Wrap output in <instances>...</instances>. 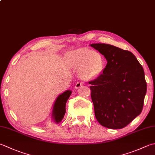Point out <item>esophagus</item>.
Returning <instances> with one entry per match:
<instances>
[{
	"label": "esophagus",
	"mask_w": 155,
	"mask_h": 155,
	"mask_svg": "<svg viewBox=\"0 0 155 155\" xmlns=\"http://www.w3.org/2000/svg\"><path fill=\"white\" fill-rule=\"evenodd\" d=\"M83 83H81V82H77V83H76V85H75V88L76 89H78V88H79L80 87L83 86Z\"/></svg>",
	"instance_id": "esophagus-1"
}]
</instances>
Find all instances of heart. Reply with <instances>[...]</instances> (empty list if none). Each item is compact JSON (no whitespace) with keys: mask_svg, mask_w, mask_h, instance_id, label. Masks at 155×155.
I'll use <instances>...</instances> for the list:
<instances>
[{"mask_svg":"<svg viewBox=\"0 0 155 155\" xmlns=\"http://www.w3.org/2000/svg\"><path fill=\"white\" fill-rule=\"evenodd\" d=\"M66 64L72 69H79L84 79H92L101 73L105 66L102 54L96 50L80 48L69 52L66 57Z\"/></svg>","mask_w":155,"mask_h":155,"instance_id":"heart-1","label":"heart"}]
</instances>
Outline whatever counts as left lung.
<instances>
[{
	"label": "left lung",
	"mask_w": 155,
	"mask_h": 155,
	"mask_svg": "<svg viewBox=\"0 0 155 155\" xmlns=\"http://www.w3.org/2000/svg\"><path fill=\"white\" fill-rule=\"evenodd\" d=\"M91 46L107 61L101 73L89 82L95 117L105 128H123L143 108L147 93L143 68L128 50L105 44Z\"/></svg>",
	"instance_id": "left-lung-1"
}]
</instances>
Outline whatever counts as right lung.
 <instances>
[{
  "label": "right lung",
  "mask_w": 155,
  "mask_h": 155,
  "mask_svg": "<svg viewBox=\"0 0 155 155\" xmlns=\"http://www.w3.org/2000/svg\"><path fill=\"white\" fill-rule=\"evenodd\" d=\"M71 91L67 90L60 95L56 100L53 110V117L56 123L62 121L66 112V104L70 97Z\"/></svg>",
  "instance_id": "1"
}]
</instances>
